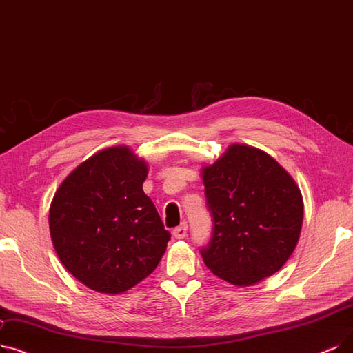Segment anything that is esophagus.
<instances>
[{
  "label": "esophagus",
  "mask_w": 353,
  "mask_h": 353,
  "mask_svg": "<svg viewBox=\"0 0 353 353\" xmlns=\"http://www.w3.org/2000/svg\"><path fill=\"white\" fill-rule=\"evenodd\" d=\"M188 235V223L183 222L181 225H179L177 228L173 229V236L177 239H183Z\"/></svg>",
  "instance_id": "34e87169"
}]
</instances>
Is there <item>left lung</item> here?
Returning <instances> with one entry per match:
<instances>
[{
  "mask_svg": "<svg viewBox=\"0 0 353 353\" xmlns=\"http://www.w3.org/2000/svg\"><path fill=\"white\" fill-rule=\"evenodd\" d=\"M212 235L201 248L206 267L235 285L277 272L293 254L303 223L301 193L267 152L234 144L203 168Z\"/></svg>",
  "mask_w": 353,
  "mask_h": 353,
  "instance_id": "obj_1",
  "label": "left lung"
}]
</instances>
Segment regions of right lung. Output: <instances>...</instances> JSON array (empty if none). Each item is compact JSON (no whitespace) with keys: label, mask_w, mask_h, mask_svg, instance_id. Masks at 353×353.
Instances as JSON below:
<instances>
[{"label":"right lung","mask_w":353,"mask_h":353,"mask_svg":"<svg viewBox=\"0 0 353 353\" xmlns=\"http://www.w3.org/2000/svg\"><path fill=\"white\" fill-rule=\"evenodd\" d=\"M145 177L143 160L112 147L76 167L53 197L49 225L60 261L99 293L118 294L144 280L170 241L143 192Z\"/></svg>","instance_id":"add662e5"}]
</instances>
